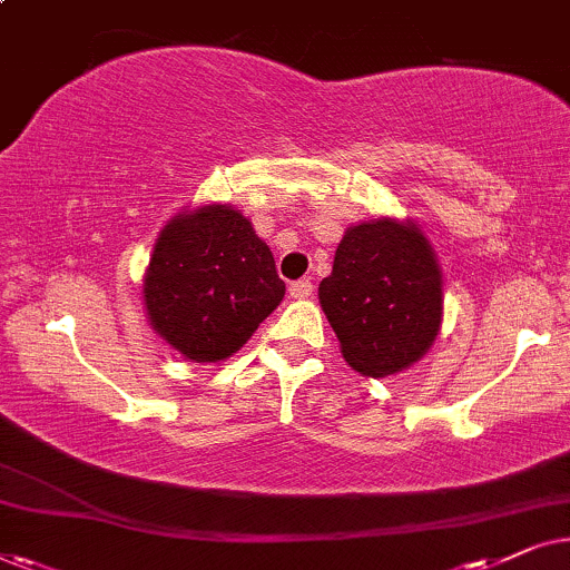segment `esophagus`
<instances>
[{
    "label": "esophagus",
    "mask_w": 570,
    "mask_h": 570,
    "mask_svg": "<svg viewBox=\"0 0 570 570\" xmlns=\"http://www.w3.org/2000/svg\"><path fill=\"white\" fill-rule=\"evenodd\" d=\"M313 289H315L313 281H309V278H299V281H294V284L289 286V294H292L294 299H307L309 294H313Z\"/></svg>",
    "instance_id": "1"
}]
</instances>
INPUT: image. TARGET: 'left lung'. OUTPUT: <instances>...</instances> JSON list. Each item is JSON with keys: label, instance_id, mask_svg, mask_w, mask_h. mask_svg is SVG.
Listing matches in <instances>:
<instances>
[{"label": "left lung", "instance_id": "8db88e82", "mask_svg": "<svg viewBox=\"0 0 570 570\" xmlns=\"http://www.w3.org/2000/svg\"><path fill=\"white\" fill-rule=\"evenodd\" d=\"M317 299L346 364L389 377L420 362L443 323V271L414 222L381 216L348 226Z\"/></svg>", "mask_w": 570, "mask_h": 570}]
</instances>
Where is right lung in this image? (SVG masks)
<instances>
[{"label": "right lung", "mask_w": 570, "mask_h": 570, "mask_svg": "<svg viewBox=\"0 0 570 570\" xmlns=\"http://www.w3.org/2000/svg\"><path fill=\"white\" fill-rule=\"evenodd\" d=\"M271 247L226 203L181 210L142 276L150 328L193 362H224L284 299Z\"/></svg>", "instance_id": "right-lung-1"}]
</instances>
